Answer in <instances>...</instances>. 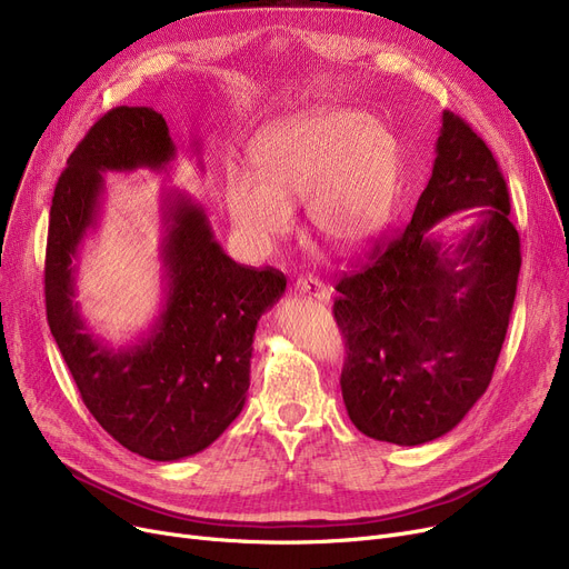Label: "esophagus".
Returning a JSON list of instances; mask_svg holds the SVG:
<instances>
[{
  "label": "esophagus",
  "mask_w": 569,
  "mask_h": 569,
  "mask_svg": "<svg viewBox=\"0 0 569 569\" xmlns=\"http://www.w3.org/2000/svg\"><path fill=\"white\" fill-rule=\"evenodd\" d=\"M295 292L300 295H309L311 300H318L322 305H327L332 300V292L327 288L322 281H318L316 277H300L295 281Z\"/></svg>",
  "instance_id": "1"
}]
</instances>
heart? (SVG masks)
Returning <instances> with one entry per match:
<instances>
[{"label": "heart", "mask_w": 569, "mask_h": 569, "mask_svg": "<svg viewBox=\"0 0 569 569\" xmlns=\"http://www.w3.org/2000/svg\"><path fill=\"white\" fill-rule=\"evenodd\" d=\"M256 172H226L228 214L244 242L267 251L295 223V204L322 244L350 253L382 230L399 182L392 131L355 108L302 110L260 129Z\"/></svg>", "instance_id": "1"}]
</instances>
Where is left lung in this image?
Here are the masks:
<instances>
[{"mask_svg": "<svg viewBox=\"0 0 569 569\" xmlns=\"http://www.w3.org/2000/svg\"><path fill=\"white\" fill-rule=\"evenodd\" d=\"M459 211L473 223L447 240L435 226ZM519 267V232L491 149L445 110L410 223L337 283L350 422L403 447L452 431L491 382Z\"/></svg>", "mask_w": 569, "mask_h": 569, "instance_id": "1", "label": "left lung"}]
</instances>
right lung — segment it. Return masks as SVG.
<instances>
[{"mask_svg":"<svg viewBox=\"0 0 569 569\" xmlns=\"http://www.w3.org/2000/svg\"><path fill=\"white\" fill-rule=\"evenodd\" d=\"M196 154L200 144L193 140ZM166 119L147 106L103 114L73 149L50 207L46 309L50 332L94 420L152 461L202 452L242 412L258 320L286 292L277 269L237 264L189 193H161V307L127 346L89 330L76 302L82 244L99 228L106 172H168Z\"/></svg>","mask_w":569,"mask_h":569,"instance_id":"add662e5","label":"right lung"}]
</instances>
